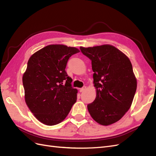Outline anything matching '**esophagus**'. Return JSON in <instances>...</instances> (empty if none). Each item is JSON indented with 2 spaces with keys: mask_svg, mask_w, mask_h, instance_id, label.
Instances as JSON below:
<instances>
[{
  "mask_svg": "<svg viewBox=\"0 0 156 156\" xmlns=\"http://www.w3.org/2000/svg\"><path fill=\"white\" fill-rule=\"evenodd\" d=\"M85 90H86V87H83V88L79 89V91H80V92H83Z\"/></svg>",
  "mask_w": 156,
  "mask_h": 156,
  "instance_id": "1",
  "label": "esophagus"
}]
</instances>
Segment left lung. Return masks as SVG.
Here are the masks:
<instances>
[{"instance_id": "1", "label": "left lung", "mask_w": 156, "mask_h": 156, "mask_svg": "<svg viewBox=\"0 0 156 156\" xmlns=\"http://www.w3.org/2000/svg\"><path fill=\"white\" fill-rule=\"evenodd\" d=\"M92 60L96 90L95 100L87 105L98 124L108 126L120 120L129 109L136 90V79L129 58L111 45L80 48Z\"/></svg>"}]
</instances>
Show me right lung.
Wrapping results in <instances>:
<instances>
[{
	"label": "right lung",
	"mask_w": 156,
	"mask_h": 156,
	"mask_svg": "<svg viewBox=\"0 0 156 156\" xmlns=\"http://www.w3.org/2000/svg\"><path fill=\"white\" fill-rule=\"evenodd\" d=\"M80 51L64 45H49L36 51L28 61L23 75L25 100L41 123L62 122L76 102L77 90L66 72L68 60Z\"/></svg>",
	"instance_id": "obj_1"
}]
</instances>
